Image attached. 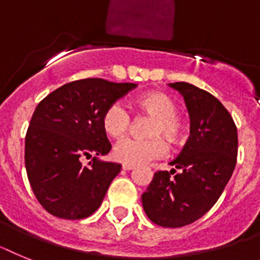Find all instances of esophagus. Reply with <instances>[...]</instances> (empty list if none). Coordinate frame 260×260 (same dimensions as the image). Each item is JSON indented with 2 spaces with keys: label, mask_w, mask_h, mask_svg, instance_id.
<instances>
[{
  "label": "esophagus",
  "mask_w": 260,
  "mask_h": 260,
  "mask_svg": "<svg viewBox=\"0 0 260 260\" xmlns=\"http://www.w3.org/2000/svg\"><path fill=\"white\" fill-rule=\"evenodd\" d=\"M121 168H123V170H132V169L135 168V166H133V165H127V164H123V166H121Z\"/></svg>",
  "instance_id": "esophagus-1"
}]
</instances>
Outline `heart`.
<instances>
[{
    "label": "heart",
    "mask_w": 260,
    "mask_h": 260,
    "mask_svg": "<svg viewBox=\"0 0 260 260\" xmlns=\"http://www.w3.org/2000/svg\"><path fill=\"white\" fill-rule=\"evenodd\" d=\"M141 111L154 117L148 133L152 139L124 137L114 146V157L127 165H140L159 159L168 154V144H178L183 139V121L178 116L177 103L164 92H149L137 101ZM132 116L120 102L112 103L103 115V127L112 137L123 136L131 128Z\"/></svg>",
    "instance_id": "heart-1"
}]
</instances>
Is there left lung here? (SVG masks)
Returning a JSON list of instances; mask_svg holds the SVG:
<instances>
[{
    "instance_id": "8db88e82",
    "label": "left lung",
    "mask_w": 260,
    "mask_h": 260,
    "mask_svg": "<svg viewBox=\"0 0 260 260\" xmlns=\"http://www.w3.org/2000/svg\"><path fill=\"white\" fill-rule=\"evenodd\" d=\"M183 95L189 114V137L170 165L157 171L141 196L149 220L180 228L203 217L217 202L237 162L238 135L233 117L216 96L191 83H170Z\"/></svg>"
}]
</instances>
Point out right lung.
<instances>
[{
  "mask_svg": "<svg viewBox=\"0 0 260 260\" xmlns=\"http://www.w3.org/2000/svg\"><path fill=\"white\" fill-rule=\"evenodd\" d=\"M102 78L65 83L36 106L24 141L27 177L38 202L65 220L89 217L102 204L121 165L92 157L111 150L103 115L136 87Z\"/></svg>",
  "mask_w": 260,
  "mask_h": 260,
  "instance_id": "obj_1",
  "label": "right lung"
}]
</instances>
